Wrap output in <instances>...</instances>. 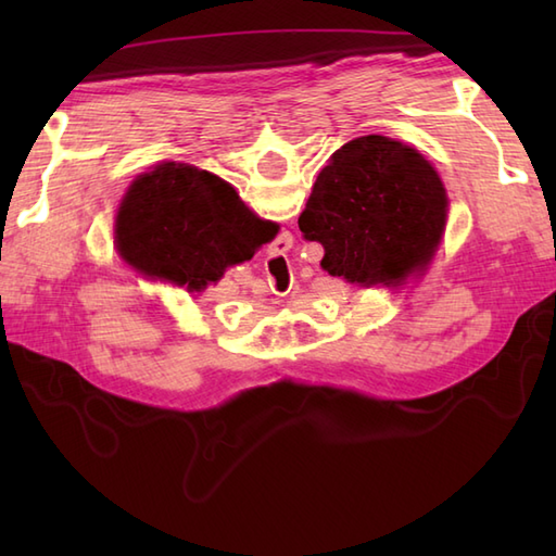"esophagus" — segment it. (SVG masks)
<instances>
[{"instance_id": "34e87169", "label": "esophagus", "mask_w": 556, "mask_h": 556, "mask_svg": "<svg viewBox=\"0 0 556 556\" xmlns=\"http://www.w3.org/2000/svg\"><path fill=\"white\" fill-rule=\"evenodd\" d=\"M277 245H281V251H279V248H275V253H285V251H289V248H291V239H279L277 241Z\"/></svg>"}]
</instances>
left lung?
Instances as JSON below:
<instances>
[{"label": "left lung", "mask_w": 556, "mask_h": 556, "mask_svg": "<svg viewBox=\"0 0 556 556\" xmlns=\"http://www.w3.org/2000/svg\"><path fill=\"white\" fill-rule=\"evenodd\" d=\"M448 198L440 174L387 136L341 146L317 174L299 217L303 239L323 243V269L358 287H401L442 241Z\"/></svg>", "instance_id": "obj_1"}]
</instances>
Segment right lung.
I'll return each instance as SVG.
<instances>
[{
	"instance_id": "right-lung-1",
	"label": "right lung",
	"mask_w": 556,
	"mask_h": 556,
	"mask_svg": "<svg viewBox=\"0 0 556 556\" xmlns=\"http://www.w3.org/2000/svg\"><path fill=\"white\" fill-rule=\"evenodd\" d=\"M277 233L248 210L233 188L184 162H162L128 186L116 212V251L150 279L186 291L217 285Z\"/></svg>"
}]
</instances>
